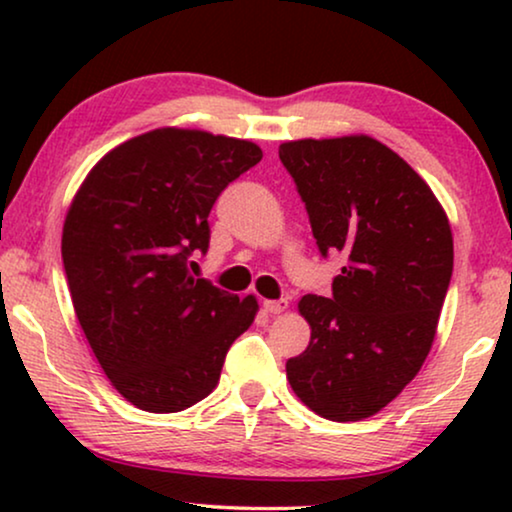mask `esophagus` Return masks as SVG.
<instances>
[{
  "instance_id": "esophagus-1",
  "label": "esophagus",
  "mask_w": 512,
  "mask_h": 512,
  "mask_svg": "<svg viewBox=\"0 0 512 512\" xmlns=\"http://www.w3.org/2000/svg\"><path fill=\"white\" fill-rule=\"evenodd\" d=\"M263 310L270 312V314H279L286 310V300H263Z\"/></svg>"
}]
</instances>
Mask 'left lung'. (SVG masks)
Masks as SVG:
<instances>
[{"instance_id": "8db88e82", "label": "left lung", "mask_w": 512, "mask_h": 512, "mask_svg": "<svg viewBox=\"0 0 512 512\" xmlns=\"http://www.w3.org/2000/svg\"><path fill=\"white\" fill-rule=\"evenodd\" d=\"M310 216L319 254H342L331 298L307 293L312 328L286 361L291 389L333 422H359L401 394L429 354L454 247L426 181L373 137L298 139L279 146Z\"/></svg>"}]
</instances>
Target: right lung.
Here are the masks:
<instances>
[{
    "label": "right lung",
    "mask_w": 512,
    "mask_h": 512,
    "mask_svg": "<svg viewBox=\"0 0 512 512\" xmlns=\"http://www.w3.org/2000/svg\"><path fill=\"white\" fill-rule=\"evenodd\" d=\"M256 144L160 128L116 146L83 181L62 228L76 317L104 375L146 412H179L216 387L258 303L195 277L207 216Z\"/></svg>",
    "instance_id": "add662e5"
}]
</instances>
